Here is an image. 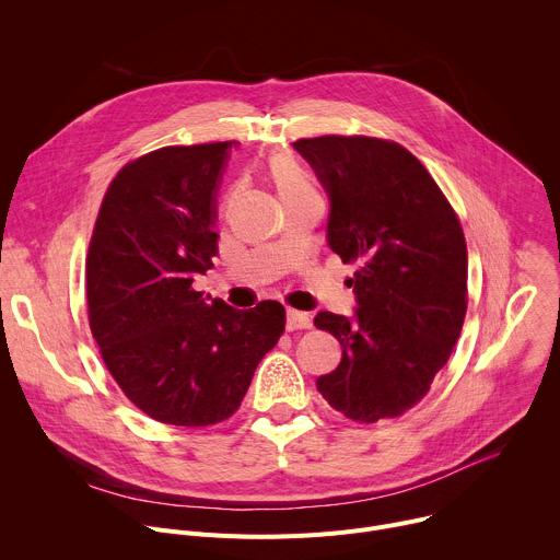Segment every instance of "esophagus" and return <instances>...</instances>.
<instances>
[{"mask_svg": "<svg viewBox=\"0 0 560 560\" xmlns=\"http://www.w3.org/2000/svg\"><path fill=\"white\" fill-rule=\"evenodd\" d=\"M285 328L290 332L294 330H307L312 328V316L307 312H299V310H288V318H285Z\"/></svg>", "mask_w": 560, "mask_h": 560, "instance_id": "esophagus-1", "label": "esophagus"}]
</instances>
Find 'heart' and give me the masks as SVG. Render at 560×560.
<instances>
[{"instance_id":"obj_1","label":"heart","mask_w":560,"mask_h":560,"mask_svg":"<svg viewBox=\"0 0 560 560\" xmlns=\"http://www.w3.org/2000/svg\"><path fill=\"white\" fill-rule=\"evenodd\" d=\"M268 171L277 184L281 199L314 192V186H312L307 173L294 162V159H290L285 154H275L268 162Z\"/></svg>"}]
</instances>
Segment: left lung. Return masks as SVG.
<instances>
[{"label":"left lung","mask_w":560,"mask_h":560,"mask_svg":"<svg viewBox=\"0 0 560 560\" xmlns=\"http://www.w3.org/2000/svg\"><path fill=\"white\" fill-rule=\"evenodd\" d=\"M294 148L330 195V248L357 266V314L314 316V326L343 348L339 368L318 376L316 387L357 423L396 419L430 392L465 322L460 221L401 143L324 135Z\"/></svg>","instance_id":"left-lung-1"}]
</instances>
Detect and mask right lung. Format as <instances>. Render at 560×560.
I'll return each mask as SVG.
<instances>
[{"label": "right lung", "mask_w": 560, "mask_h": 560, "mask_svg": "<svg viewBox=\"0 0 560 560\" xmlns=\"http://www.w3.org/2000/svg\"><path fill=\"white\" fill-rule=\"evenodd\" d=\"M230 141L164 145L110 182L86 257L89 324L102 359L150 419L206 428L230 419L285 307L234 310L192 288L217 257L214 188Z\"/></svg>", "instance_id": "1"}]
</instances>
